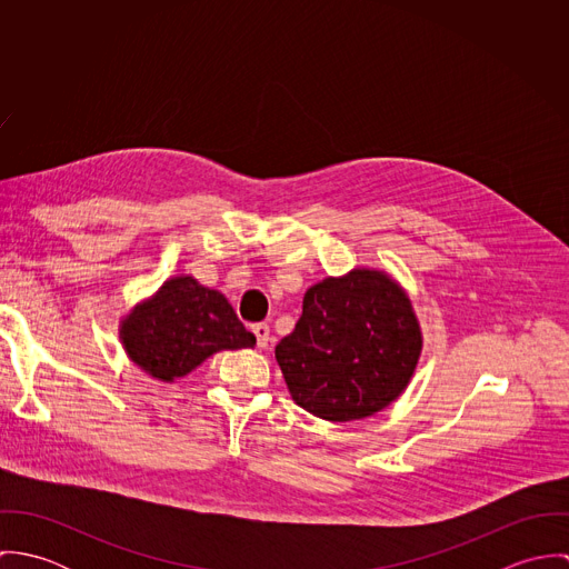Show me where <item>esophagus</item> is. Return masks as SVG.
I'll use <instances>...</instances> for the list:
<instances>
[{
    "label": "esophagus",
    "mask_w": 569,
    "mask_h": 569,
    "mask_svg": "<svg viewBox=\"0 0 569 569\" xmlns=\"http://www.w3.org/2000/svg\"><path fill=\"white\" fill-rule=\"evenodd\" d=\"M251 332L256 335V343H258V348H267V343L271 341V330H269V325H264V322L251 325Z\"/></svg>",
    "instance_id": "esophagus-1"
}]
</instances>
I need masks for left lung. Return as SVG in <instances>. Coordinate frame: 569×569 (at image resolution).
I'll return each mask as SVG.
<instances>
[{"label":"left lung","mask_w":569,"mask_h":569,"mask_svg":"<svg viewBox=\"0 0 569 569\" xmlns=\"http://www.w3.org/2000/svg\"><path fill=\"white\" fill-rule=\"evenodd\" d=\"M422 332L403 287L357 267L305 293L302 318L276 346L291 399L330 422L368 418L413 377Z\"/></svg>","instance_id":"8db88e82"}]
</instances>
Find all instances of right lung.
<instances>
[{"label": "right lung", "instance_id": "1", "mask_svg": "<svg viewBox=\"0 0 569 569\" xmlns=\"http://www.w3.org/2000/svg\"><path fill=\"white\" fill-rule=\"evenodd\" d=\"M129 359L153 379L172 383L219 350L253 348L256 337L217 289L192 276H174L160 291L136 305L120 322Z\"/></svg>", "mask_w": 569, "mask_h": 569}]
</instances>
